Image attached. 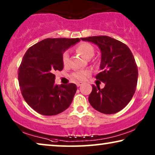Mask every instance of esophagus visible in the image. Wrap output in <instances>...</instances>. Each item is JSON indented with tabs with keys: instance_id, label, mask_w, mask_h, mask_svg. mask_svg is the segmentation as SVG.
<instances>
[{
	"instance_id": "esophagus-1",
	"label": "esophagus",
	"mask_w": 155,
	"mask_h": 155,
	"mask_svg": "<svg viewBox=\"0 0 155 155\" xmlns=\"http://www.w3.org/2000/svg\"><path fill=\"white\" fill-rule=\"evenodd\" d=\"M83 85V83H81V82H78V83H77V85L78 87H79V86H81V85Z\"/></svg>"
}]
</instances>
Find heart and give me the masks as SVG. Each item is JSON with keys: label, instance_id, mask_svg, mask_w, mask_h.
Instances as JSON below:
<instances>
[{"label": "heart", "instance_id": "obj_1", "mask_svg": "<svg viewBox=\"0 0 155 155\" xmlns=\"http://www.w3.org/2000/svg\"><path fill=\"white\" fill-rule=\"evenodd\" d=\"M77 51L85 59L91 58L94 54V47L91 44L87 42L81 43L77 47ZM69 60H70V55H69V52L68 51H66L62 55V61H63L64 65H67L69 63ZM87 74H88L87 71H78L74 72L71 74V77L78 81H84L85 79Z\"/></svg>", "mask_w": 155, "mask_h": 155}]
</instances>
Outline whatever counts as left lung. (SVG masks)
Returning <instances> with one entry per match:
<instances>
[{
	"instance_id": "left-lung-1",
	"label": "left lung",
	"mask_w": 155,
	"mask_h": 155,
	"mask_svg": "<svg viewBox=\"0 0 155 155\" xmlns=\"http://www.w3.org/2000/svg\"><path fill=\"white\" fill-rule=\"evenodd\" d=\"M96 45L101 51V72L97 79L105 84L104 88L92 85L88 100L94 109L104 114H114L128 104L136 91L138 68L129 48L108 36L81 38Z\"/></svg>"
}]
</instances>
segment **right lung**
<instances>
[{"label":"right lung","mask_w":155,"mask_h":155,"mask_svg":"<svg viewBox=\"0 0 155 155\" xmlns=\"http://www.w3.org/2000/svg\"><path fill=\"white\" fill-rule=\"evenodd\" d=\"M79 38H47L27 50L18 71L23 97L38 114L55 115L70 107L77 87L55 84V71L63 69L62 55Z\"/></svg>","instance_id":"right-lung-1"}]
</instances>
